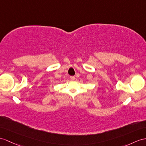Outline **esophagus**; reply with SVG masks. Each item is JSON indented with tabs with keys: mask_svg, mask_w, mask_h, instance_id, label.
I'll list each match as a JSON object with an SVG mask.
<instances>
[{
	"mask_svg": "<svg viewBox=\"0 0 146 146\" xmlns=\"http://www.w3.org/2000/svg\"><path fill=\"white\" fill-rule=\"evenodd\" d=\"M70 79L72 80H75V77H74V76H70Z\"/></svg>",
	"mask_w": 146,
	"mask_h": 146,
	"instance_id": "esophagus-1",
	"label": "esophagus"
}]
</instances>
